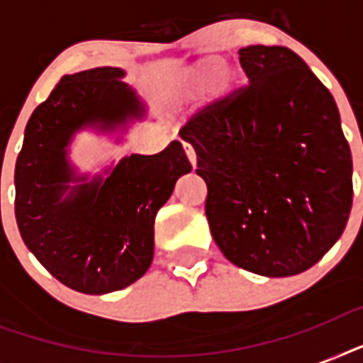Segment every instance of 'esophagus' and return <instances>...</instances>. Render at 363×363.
Segmentation results:
<instances>
[{
  "instance_id": "esophagus-1",
  "label": "esophagus",
  "mask_w": 363,
  "mask_h": 363,
  "mask_svg": "<svg viewBox=\"0 0 363 363\" xmlns=\"http://www.w3.org/2000/svg\"><path fill=\"white\" fill-rule=\"evenodd\" d=\"M182 147H184V152H186L188 160H190V164L196 169V164H198V158H196V150L192 148V145H188V143H182Z\"/></svg>"
}]
</instances>
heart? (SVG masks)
Here are the masks:
<instances>
[{"instance_id": "1", "label": "heart", "mask_w": 363, "mask_h": 363, "mask_svg": "<svg viewBox=\"0 0 363 363\" xmlns=\"http://www.w3.org/2000/svg\"><path fill=\"white\" fill-rule=\"evenodd\" d=\"M218 67V60H207L203 64H199L198 67H194L192 71H188L184 79H182V86L186 88H196L201 86L211 75H213V71ZM233 81V73L232 71H222L220 77H218V86H228L230 82Z\"/></svg>"}]
</instances>
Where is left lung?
I'll return each mask as SVG.
<instances>
[{"instance_id":"8db88e82","label":"left lung","mask_w":363,"mask_h":363,"mask_svg":"<svg viewBox=\"0 0 363 363\" xmlns=\"http://www.w3.org/2000/svg\"><path fill=\"white\" fill-rule=\"evenodd\" d=\"M248 84L194 113L205 215L232 264L264 277L309 269L343 233L352 158L332 94L286 47L239 50Z\"/></svg>"}]
</instances>
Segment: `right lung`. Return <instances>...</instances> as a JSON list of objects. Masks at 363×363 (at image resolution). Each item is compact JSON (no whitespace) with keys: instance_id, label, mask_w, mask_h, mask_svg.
<instances>
[{"instance_id":"1","label":"right lung","mask_w":363,"mask_h":363,"mask_svg":"<svg viewBox=\"0 0 363 363\" xmlns=\"http://www.w3.org/2000/svg\"><path fill=\"white\" fill-rule=\"evenodd\" d=\"M118 67L62 77L31 113L14 167V215L20 235L45 269L82 294L130 286L150 267L154 218L190 173L181 141L152 156L131 154L107 179L69 186L75 177L67 145L84 125L113 130L145 109ZM67 189L70 194L63 198Z\"/></svg>"}]
</instances>
